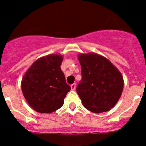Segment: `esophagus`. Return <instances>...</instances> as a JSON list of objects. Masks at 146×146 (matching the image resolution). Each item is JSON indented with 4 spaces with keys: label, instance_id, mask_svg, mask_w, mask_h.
I'll list each match as a JSON object with an SVG mask.
<instances>
[{
    "label": "esophagus",
    "instance_id": "obj_1",
    "mask_svg": "<svg viewBox=\"0 0 146 146\" xmlns=\"http://www.w3.org/2000/svg\"><path fill=\"white\" fill-rule=\"evenodd\" d=\"M70 87H71L72 90H75V89H76V84L73 83V84H71V85H70Z\"/></svg>",
    "mask_w": 146,
    "mask_h": 146
}]
</instances>
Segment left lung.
<instances>
[{"instance_id": "left-lung-1", "label": "left lung", "mask_w": 146, "mask_h": 146, "mask_svg": "<svg viewBox=\"0 0 146 146\" xmlns=\"http://www.w3.org/2000/svg\"><path fill=\"white\" fill-rule=\"evenodd\" d=\"M82 80L76 88L83 106L94 113L109 111L121 96V72L106 57L95 52L78 55Z\"/></svg>"}]
</instances>
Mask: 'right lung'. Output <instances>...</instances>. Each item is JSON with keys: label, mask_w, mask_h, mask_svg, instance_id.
Here are the masks:
<instances>
[{"label": "right lung", "mask_w": 146, "mask_h": 146, "mask_svg": "<svg viewBox=\"0 0 146 146\" xmlns=\"http://www.w3.org/2000/svg\"><path fill=\"white\" fill-rule=\"evenodd\" d=\"M62 61V55L57 54L40 57L24 74L22 92L35 111L50 113L64 105V99L70 86L66 82L61 70Z\"/></svg>", "instance_id": "right-lung-1"}]
</instances>
